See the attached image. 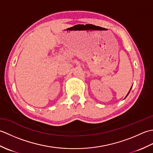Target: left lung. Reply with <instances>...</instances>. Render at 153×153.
<instances>
[{
  "label": "left lung",
  "instance_id": "left-lung-1",
  "mask_svg": "<svg viewBox=\"0 0 153 153\" xmlns=\"http://www.w3.org/2000/svg\"><path fill=\"white\" fill-rule=\"evenodd\" d=\"M131 89H130V90H131ZM130 90H129V91H130ZM129 92H128V95H127V96H128V94H129ZM127 96H126V97H127Z\"/></svg>",
  "mask_w": 153,
  "mask_h": 153
}]
</instances>
